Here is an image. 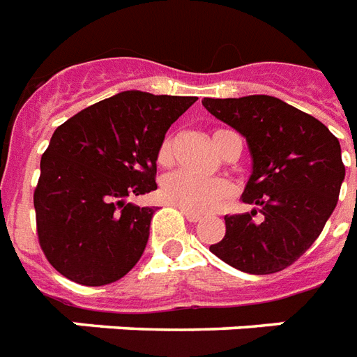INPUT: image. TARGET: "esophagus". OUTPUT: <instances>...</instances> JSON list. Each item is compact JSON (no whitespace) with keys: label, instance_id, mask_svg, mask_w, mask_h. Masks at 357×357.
Returning a JSON list of instances; mask_svg holds the SVG:
<instances>
[{"label":"esophagus","instance_id":"1","mask_svg":"<svg viewBox=\"0 0 357 357\" xmlns=\"http://www.w3.org/2000/svg\"><path fill=\"white\" fill-rule=\"evenodd\" d=\"M179 209H181V213H183L185 218H187L189 222H200L202 218H204V217H202V215H198V213L187 211V209H183V207H179Z\"/></svg>","mask_w":357,"mask_h":357}]
</instances>
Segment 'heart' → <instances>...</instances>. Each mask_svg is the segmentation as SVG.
<instances>
[{"label": "heart", "instance_id": "obj_1", "mask_svg": "<svg viewBox=\"0 0 357 357\" xmlns=\"http://www.w3.org/2000/svg\"><path fill=\"white\" fill-rule=\"evenodd\" d=\"M226 133V129H217L213 133V140L215 146L220 150L222 144V135ZM174 144L176 139L174 135H167L159 144L157 150V162L159 165H170L174 157ZM161 192L165 196V200L178 207H183L187 211L192 213H209L215 211L222 206L224 202L231 196V185L222 178H211L202 179L196 176L178 170L165 176L161 183Z\"/></svg>", "mask_w": 357, "mask_h": 357}]
</instances>
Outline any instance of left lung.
Returning a JSON list of instances; mask_svg holds the SVG:
<instances>
[{
    "mask_svg": "<svg viewBox=\"0 0 357 357\" xmlns=\"http://www.w3.org/2000/svg\"><path fill=\"white\" fill-rule=\"evenodd\" d=\"M202 103L248 142L252 176L243 202L255 206L226 215V235L209 250L248 274L287 268L315 243L337 206L344 179L337 137L311 114L265 94Z\"/></svg>",
    "mask_w": 357,
    "mask_h": 357,
    "instance_id": "8db88e82",
    "label": "left lung"
}]
</instances>
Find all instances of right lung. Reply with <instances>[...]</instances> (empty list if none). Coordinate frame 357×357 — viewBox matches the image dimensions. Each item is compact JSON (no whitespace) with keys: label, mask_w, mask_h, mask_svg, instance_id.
<instances>
[{"label":"right lung","mask_w":357,"mask_h":357,"mask_svg":"<svg viewBox=\"0 0 357 357\" xmlns=\"http://www.w3.org/2000/svg\"><path fill=\"white\" fill-rule=\"evenodd\" d=\"M196 100L126 91L55 129L33 196L38 243L55 271L100 287L137 265L155 211L126 198L157 189L159 144Z\"/></svg>","instance_id":"right-lung-1"}]
</instances>
